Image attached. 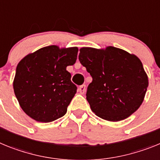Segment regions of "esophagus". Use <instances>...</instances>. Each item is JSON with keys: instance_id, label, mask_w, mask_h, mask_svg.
<instances>
[{"instance_id": "obj_1", "label": "esophagus", "mask_w": 160, "mask_h": 160, "mask_svg": "<svg viewBox=\"0 0 160 160\" xmlns=\"http://www.w3.org/2000/svg\"><path fill=\"white\" fill-rule=\"evenodd\" d=\"M78 91L81 94H84L85 91H86V85H82V86H80L78 88Z\"/></svg>"}]
</instances>
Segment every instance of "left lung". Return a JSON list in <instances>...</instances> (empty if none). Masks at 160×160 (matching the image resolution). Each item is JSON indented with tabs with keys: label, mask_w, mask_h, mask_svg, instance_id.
<instances>
[{
	"label": "left lung",
	"mask_w": 160,
	"mask_h": 160,
	"mask_svg": "<svg viewBox=\"0 0 160 160\" xmlns=\"http://www.w3.org/2000/svg\"><path fill=\"white\" fill-rule=\"evenodd\" d=\"M78 59L93 78L87 99L97 116L117 122L138 110L148 87V75L138 57L108 46L81 48Z\"/></svg>",
	"instance_id": "1"
}]
</instances>
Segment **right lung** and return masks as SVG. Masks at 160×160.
Wrapping results in <instances>:
<instances>
[{
    "label": "right lung",
    "mask_w": 160,
    "mask_h": 160,
    "mask_svg": "<svg viewBox=\"0 0 160 160\" xmlns=\"http://www.w3.org/2000/svg\"><path fill=\"white\" fill-rule=\"evenodd\" d=\"M77 47L49 46L25 56L18 63L13 90L25 114L38 122L64 116L77 92L66 70L77 60Z\"/></svg>",
    "instance_id": "add662e5"
}]
</instances>
